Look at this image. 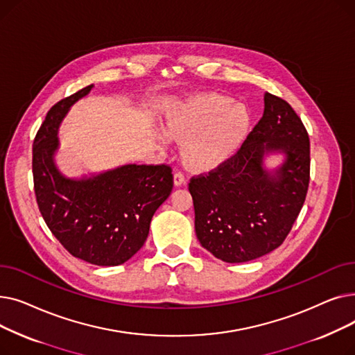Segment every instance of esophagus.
<instances>
[{"label":"esophagus","instance_id":"1","mask_svg":"<svg viewBox=\"0 0 355 355\" xmlns=\"http://www.w3.org/2000/svg\"><path fill=\"white\" fill-rule=\"evenodd\" d=\"M174 184L177 185V187H180V185L185 184V175L182 173H180V171L174 173Z\"/></svg>","mask_w":355,"mask_h":355}]
</instances>
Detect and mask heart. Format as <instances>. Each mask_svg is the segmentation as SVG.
<instances>
[{"mask_svg":"<svg viewBox=\"0 0 355 355\" xmlns=\"http://www.w3.org/2000/svg\"><path fill=\"white\" fill-rule=\"evenodd\" d=\"M170 134L184 141L182 155L191 166L209 170L229 159L246 141L252 128V112L230 96L206 93L175 103L166 114ZM159 130L158 139L170 142Z\"/></svg>","mask_w":355,"mask_h":355,"instance_id":"b5f03b06","label":"heart"}]
</instances>
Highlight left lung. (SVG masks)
Listing matches in <instances>:
<instances>
[{
    "label": "left lung",
    "instance_id": "1",
    "mask_svg": "<svg viewBox=\"0 0 355 355\" xmlns=\"http://www.w3.org/2000/svg\"><path fill=\"white\" fill-rule=\"evenodd\" d=\"M282 152L269 172L264 155ZM309 137L292 106L265 93L263 116L239 151L209 174L193 177L196 234L204 249L227 263H243L284 243L309 185Z\"/></svg>",
    "mask_w": 355,
    "mask_h": 355
}]
</instances>
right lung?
<instances>
[{
	"label": "right lung",
	"instance_id": "1",
	"mask_svg": "<svg viewBox=\"0 0 355 355\" xmlns=\"http://www.w3.org/2000/svg\"><path fill=\"white\" fill-rule=\"evenodd\" d=\"M93 85L62 99L33 142L34 193L47 227L74 257L118 266L145 243L157 209L173 190L170 165L128 164L83 178H67L54 164L59 126Z\"/></svg>",
	"mask_w": 355,
	"mask_h": 355
}]
</instances>
